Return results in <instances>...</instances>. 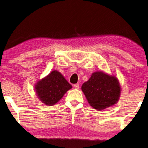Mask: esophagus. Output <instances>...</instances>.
I'll return each instance as SVG.
<instances>
[{
    "label": "esophagus",
    "instance_id": "1",
    "mask_svg": "<svg viewBox=\"0 0 148 148\" xmlns=\"http://www.w3.org/2000/svg\"><path fill=\"white\" fill-rule=\"evenodd\" d=\"M73 86H74V88H76V89H79V84H75L73 85Z\"/></svg>",
    "mask_w": 148,
    "mask_h": 148
}]
</instances>
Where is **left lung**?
<instances>
[{
  "instance_id": "8db88e82",
  "label": "left lung",
  "mask_w": 148,
  "mask_h": 148,
  "mask_svg": "<svg viewBox=\"0 0 148 148\" xmlns=\"http://www.w3.org/2000/svg\"><path fill=\"white\" fill-rule=\"evenodd\" d=\"M82 90L92 107L101 110L115 104L121 93V87L115 77L103 72H95L82 86Z\"/></svg>"
}]
</instances>
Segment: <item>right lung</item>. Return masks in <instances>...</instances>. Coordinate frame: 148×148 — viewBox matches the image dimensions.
Returning a JSON list of instances; mask_svg holds the SVG:
<instances>
[{
	"label": "right lung",
	"mask_w": 148,
	"mask_h": 148,
	"mask_svg": "<svg viewBox=\"0 0 148 148\" xmlns=\"http://www.w3.org/2000/svg\"><path fill=\"white\" fill-rule=\"evenodd\" d=\"M71 87L61 73L53 71L38 82L35 91L41 101L46 105L52 106L62 99L66 92Z\"/></svg>",
	"instance_id": "1"
}]
</instances>
